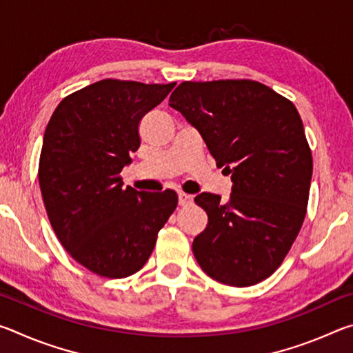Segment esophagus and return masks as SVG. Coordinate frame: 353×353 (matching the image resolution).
<instances>
[{"mask_svg":"<svg viewBox=\"0 0 353 353\" xmlns=\"http://www.w3.org/2000/svg\"><path fill=\"white\" fill-rule=\"evenodd\" d=\"M179 205H188L193 202V196L183 193V191H179Z\"/></svg>","mask_w":353,"mask_h":353,"instance_id":"obj_1","label":"esophagus"}]
</instances>
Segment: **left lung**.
<instances>
[{"mask_svg": "<svg viewBox=\"0 0 353 353\" xmlns=\"http://www.w3.org/2000/svg\"><path fill=\"white\" fill-rule=\"evenodd\" d=\"M170 105L198 129L232 176V193H201L208 224L193 254L230 286L261 282L282 265L307 213L313 159L294 104L260 82H182Z\"/></svg>", "mask_w": 353, "mask_h": 353, "instance_id": "8db88e82", "label": "left lung"}]
</instances>
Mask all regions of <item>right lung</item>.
Returning <instances> with one entry per match:
<instances>
[{"instance_id":"obj_1","label":"right lung","mask_w":353,"mask_h":353,"mask_svg":"<svg viewBox=\"0 0 353 353\" xmlns=\"http://www.w3.org/2000/svg\"><path fill=\"white\" fill-rule=\"evenodd\" d=\"M174 85L94 82L62 99L48 123L39 163L48 218L67 252L98 276L140 271L176 210V191L124 188L119 177L140 146L141 118Z\"/></svg>"}]
</instances>
